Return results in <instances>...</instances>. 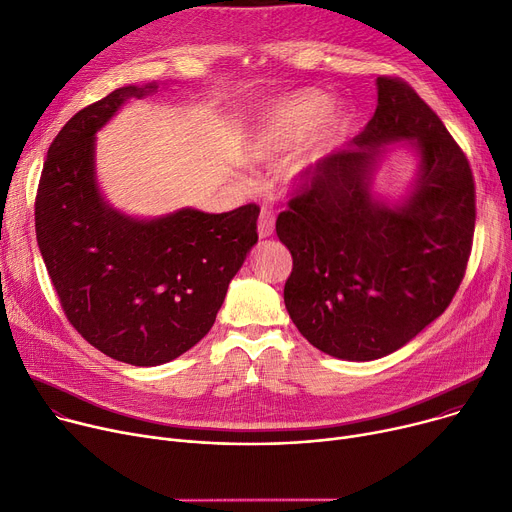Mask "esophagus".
I'll list each match as a JSON object with an SVG mask.
<instances>
[{
  "label": "esophagus",
  "mask_w": 512,
  "mask_h": 512,
  "mask_svg": "<svg viewBox=\"0 0 512 512\" xmlns=\"http://www.w3.org/2000/svg\"><path fill=\"white\" fill-rule=\"evenodd\" d=\"M273 227H275V215L270 213L268 208H262L260 217H258V235L268 237L270 233H273Z\"/></svg>",
  "instance_id": "34e87169"
}]
</instances>
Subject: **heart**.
Here are the masks:
<instances>
[{"instance_id":"heart-1","label":"heart","mask_w":512,"mask_h":512,"mask_svg":"<svg viewBox=\"0 0 512 512\" xmlns=\"http://www.w3.org/2000/svg\"><path fill=\"white\" fill-rule=\"evenodd\" d=\"M328 109V101L316 93H297L281 101L273 111H268L258 126L254 128L250 142L246 146V155L252 163H273L277 161L289 146L302 140ZM328 146V134L314 136L304 150L287 163L283 179L287 186H299L304 182L308 171L324 155Z\"/></svg>"}]
</instances>
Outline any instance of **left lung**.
Here are the masks:
<instances>
[{"label":"left lung","mask_w":512,"mask_h":512,"mask_svg":"<svg viewBox=\"0 0 512 512\" xmlns=\"http://www.w3.org/2000/svg\"><path fill=\"white\" fill-rule=\"evenodd\" d=\"M378 105L347 150L306 175L277 217L293 258L285 308L316 349L370 362L401 349L453 302L475 229L469 161L440 117L401 78L380 76ZM409 139L420 155L414 192L376 201L381 146Z\"/></svg>","instance_id":"left-lung-1"}]
</instances>
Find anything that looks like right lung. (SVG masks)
Here are the masks:
<instances>
[{"label": "right lung", "instance_id": "1", "mask_svg": "<svg viewBox=\"0 0 512 512\" xmlns=\"http://www.w3.org/2000/svg\"><path fill=\"white\" fill-rule=\"evenodd\" d=\"M157 84L122 86L80 109L49 146L35 229L66 318L105 355L161 366L215 324L227 287L258 242L256 204L208 215L182 208L132 219L111 208L95 177V134L128 99Z\"/></svg>", "mask_w": 512, "mask_h": 512}]
</instances>
